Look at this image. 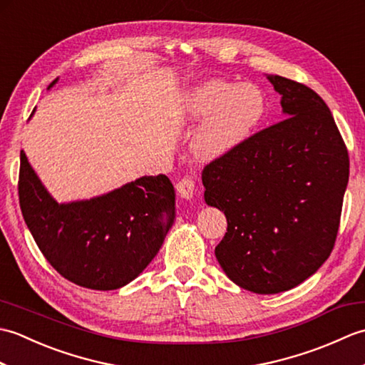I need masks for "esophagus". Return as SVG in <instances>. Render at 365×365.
I'll list each match as a JSON object with an SVG mask.
<instances>
[{
	"mask_svg": "<svg viewBox=\"0 0 365 365\" xmlns=\"http://www.w3.org/2000/svg\"><path fill=\"white\" fill-rule=\"evenodd\" d=\"M175 190L178 192V196L190 200L195 196V180H192L191 177H183L177 182Z\"/></svg>",
	"mask_w": 365,
	"mask_h": 365,
	"instance_id": "esophagus-1",
	"label": "esophagus"
}]
</instances>
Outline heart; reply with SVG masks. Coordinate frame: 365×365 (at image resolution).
<instances>
[{"label":"heart","instance_id":"obj_1","mask_svg":"<svg viewBox=\"0 0 365 365\" xmlns=\"http://www.w3.org/2000/svg\"><path fill=\"white\" fill-rule=\"evenodd\" d=\"M177 118L200 122L191 139L199 160L215 161L240 149L267 114V97L254 83L207 80L183 91L177 100Z\"/></svg>","mask_w":365,"mask_h":365}]
</instances>
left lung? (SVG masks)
Wrapping results in <instances>:
<instances>
[{
	"label": "left lung",
	"mask_w": 365,
	"mask_h": 365,
	"mask_svg": "<svg viewBox=\"0 0 365 365\" xmlns=\"http://www.w3.org/2000/svg\"><path fill=\"white\" fill-rule=\"evenodd\" d=\"M285 119L202 170L207 205L227 218L215 247L232 282L259 294L293 289L334 247L350 160L323 98L268 75Z\"/></svg>",
	"instance_id": "1"
}]
</instances>
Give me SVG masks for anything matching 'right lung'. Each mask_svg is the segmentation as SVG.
<instances>
[{"label": "right lung", "mask_w": 365, "mask_h": 365, "mask_svg": "<svg viewBox=\"0 0 365 365\" xmlns=\"http://www.w3.org/2000/svg\"><path fill=\"white\" fill-rule=\"evenodd\" d=\"M19 197L31 235L50 265L92 290H115L136 279L175 220V192L166 175H144L106 195L59 204L23 150Z\"/></svg>", "instance_id": "right-lung-1"}]
</instances>
